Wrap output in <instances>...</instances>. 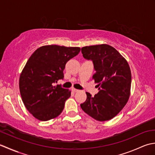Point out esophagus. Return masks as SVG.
Listing matches in <instances>:
<instances>
[{
    "label": "esophagus",
    "mask_w": 155,
    "mask_h": 155,
    "mask_svg": "<svg viewBox=\"0 0 155 155\" xmlns=\"http://www.w3.org/2000/svg\"><path fill=\"white\" fill-rule=\"evenodd\" d=\"M71 90H72V91L74 92V93H75V92H78V89H76V88H72Z\"/></svg>",
    "instance_id": "1"
}]
</instances>
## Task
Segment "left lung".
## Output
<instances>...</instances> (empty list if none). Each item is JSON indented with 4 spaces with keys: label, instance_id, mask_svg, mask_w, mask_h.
Masks as SVG:
<instances>
[{
    "label": "left lung",
    "instance_id": "8db88e82",
    "mask_svg": "<svg viewBox=\"0 0 155 155\" xmlns=\"http://www.w3.org/2000/svg\"><path fill=\"white\" fill-rule=\"evenodd\" d=\"M81 52L84 58L93 61L96 71L93 79L99 92L94 97L87 92V100L81 107L95 120H109L120 113L129 98V65L116 49L107 44L87 46Z\"/></svg>",
    "mask_w": 155,
    "mask_h": 155
}]
</instances>
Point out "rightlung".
Listing matches in <instances>:
<instances>
[{
	"label": "right lung",
	"mask_w": 155,
	"mask_h": 155,
	"mask_svg": "<svg viewBox=\"0 0 155 155\" xmlns=\"http://www.w3.org/2000/svg\"><path fill=\"white\" fill-rule=\"evenodd\" d=\"M80 51L79 47L45 45L28 58L20 75L19 89L25 107L37 119L51 120L63 110L71 91L53 83L63 78L66 63Z\"/></svg>",
	"instance_id": "1"
}]
</instances>
